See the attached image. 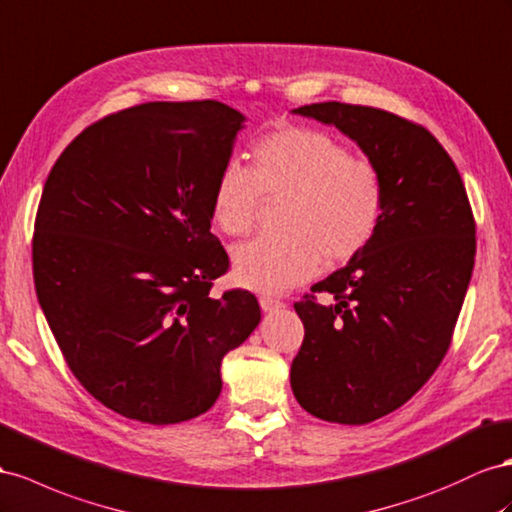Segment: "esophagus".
Listing matches in <instances>:
<instances>
[{
	"mask_svg": "<svg viewBox=\"0 0 512 512\" xmlns=\"http://www.w3.org/2000/svg\"><path fill=\"white\" fill-rule=\"evenodd\" d=\"M284 303L280 301V299H275V297H269V295H265V297H260V308L265 310V312H273V310H278V308H282Z\"/></svg>",
	"mask_w": 512,
	"mask_h": 512,
	"instance_id": "34e87169",
	"label": "esophagus"
}]
</instances>
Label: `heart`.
<instances>
[{"mask_svg": "<svg viewBox=\"0 0 512 512\" xmlns=\"http://www.w3.org/2000/svg\"><path fill=\"white\" fill-rule=\"evenodd\" d=\"M252 170L228 161L211 189V215L228 237H247L262 198L284 200L278 228L234 252L237 280L258 293H284L327 265H342L375 239L383 217L379 170L329 133L286 127L250 148Z\"/></svg>", "mask_w": 512, "mask_h": 512, "instance_id": "1", "label": "heart"}]
</instances>
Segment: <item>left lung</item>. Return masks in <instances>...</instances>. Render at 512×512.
Instances as JSON below:
<instances>
[{
    "instance_id": "1",
    "label": "left lung",
    "mask_w": 512,
    "mask_h": 512,
    "mask_svg": "<svg viewBox=\"0 0 512 512\" xmlns=\"http://www.w3.org/2000/svg\"><path fill=\"white\" fill-rule=\"evenodd\" d=\"M293 112L349 135L383 181L375 239L295 303L306 336L290 366L312 416L368 424L405 405L444 359L472 280L476 222L457 165L422 124L338 101Z\"/></svg>"
}]
</instances>
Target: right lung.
Returning a JSON list of instances; mask_svg holds the SVG:
<instances>
[{
	"instance_id": "add662e5",
	"label": "right lung",
	"mask_w": 512,
	"mask_h": 512,
	"mask_svg": "<svg viewBox=\"0 0 512 512\" xmlns=\"http://www.w3.org/2000/svg\"><path fill=\"white\" fill-rule=\"evenodd\" d=\"M243 120L219 101L135 105L81 131L47 176L38 303L77 381L124 418L209 411L224 355L260 323L247 290L211 295L230 265L211 189Z\"/></svg>"
}]
</instances>
